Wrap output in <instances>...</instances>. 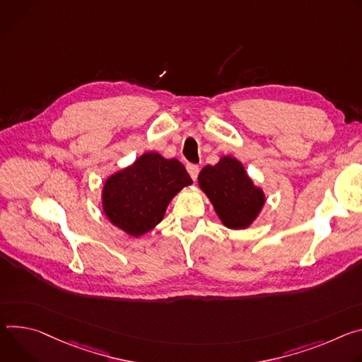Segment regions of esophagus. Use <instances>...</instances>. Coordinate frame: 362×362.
Returning a JSON list of instances; mask_svg holds the SVG:
<instances>
[{"label": "esophagus", "mask_w": 362, "mask_h": 362, "mask_svg": "<svg viewBox=\"0 0 362 362\" xmlns=\"http://www.w3.org/2000/svg\"><path fill=\"white\" fill-rule=\"evenodd\" d=\"M187 171H188L189 177H191L192 180H195L197 175H198V173H199V167H198L197 164H188V165H187Z\"/></svg>", "instance_id": "1"}]
</instances>
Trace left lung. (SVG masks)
<instances>
[{"label": "left lung", "mask_w": 362, "mask_h": 362, "mask_svg": "<svg viewBox=\"0 0 362 362\" xmlns=\"http://www.w3.org/2000/svg\"><path fill=\"white\" fill-rule=\"evenodd\" d=\"M198 182L228 228H246L264 204L263 191L253 185L242 163L231 156L204 167Z\"/></svg>", "instance_id": "obj_1"}]
</instances>
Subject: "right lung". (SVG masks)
Here are the masks:
<instances>
[{"instance_id":"obj_1","label":"right lung","mask_w":362,"mask_h":362,"mask_svg":"<svg viewBox=\"0 0 362 362\" xmlns=\"http://www.w3.org/2000/svg\"><path fill=\"white\" fill-rule=\"evenodd\" d=\"M192 182L178 159L144 153L135 164L112 175L103 187L107 218L131 235H142L163 220L173 197Z\"/></svg>"}]
</instances>
